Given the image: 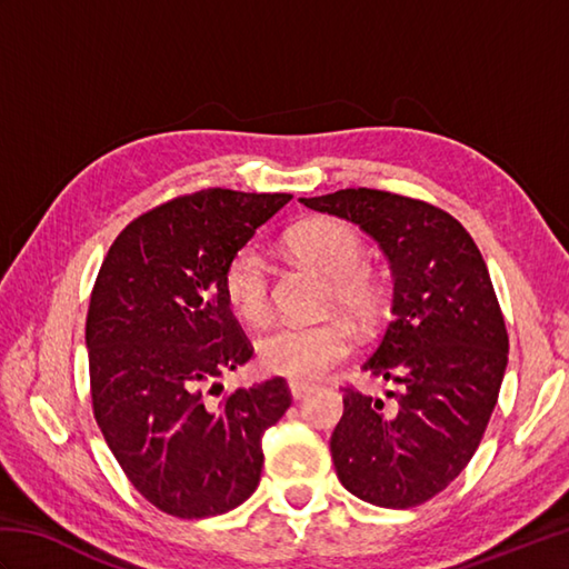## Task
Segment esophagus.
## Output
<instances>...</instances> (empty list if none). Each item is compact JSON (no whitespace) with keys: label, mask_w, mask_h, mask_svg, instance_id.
<instances>
[{"label":"esophagus","mask_w":569,"mask_h":569,"mask_svg":"<svg viewBox=\"0 0 569 569\" xmlns=\"http://www.w3.org/2000/svg\"><path fill=\"white\" fill-rule=\"evenodd\" d=\"M288 391H291L296 401H300V398H306L312 391V383H308V381H288Z\"/></svg>","instance_id":"esophagus-1"}]
</instances>
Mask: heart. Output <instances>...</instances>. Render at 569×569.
<instances>
[{"instance_id":"b5f03b06","label":"heart","mask_w":569,"mask_h":569,"mask_svg":"<svg viewBox=\"0 0 569 569\" xmlns=\"http://www.w3.org/2000/svg\"><path fill=\"white\" fill-rule=\"evenodd\" d=\"M291 247L300 259L332 278V300L357 320H371L381 308V286L367 263V244L355 227L318 220L296 229ZM229 308L247 322H261L271 310V271L259 247L247 244L229 257L222 271ZM352 337L340 320H281L257 342L259 365L293 381L322 377L349 355Z\"/></svg>"}]
</instances>
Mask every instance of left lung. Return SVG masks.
Returning a JSON list of instances; mask_svg holds the SVG:
<instances>
[{"label": "left lung", "instance_id": "obj_1", "mask_svg": "<svg viewBox=\"0 0 569 569\" xmlns=\"http://www.w3.org/2000/svg\"><path fill=\"white\" fill-rule=\"evenodd\" d=\"M300 202L359 224L391 261L393 320L361 369L393 389L379 398L342 386L330 452L355 497L413 509L469 465L499 401L509 332L487 263L430 202L373 188Z\"/></svg>", "mask_w": 569, "mask_h": 569}]
</instances>
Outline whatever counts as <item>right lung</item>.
I'll return each mask as SVG.
<instances>
[{
    "label": "right lung",
    "instance_id": "right-lung-1",
    "mask_svg": "<svg viewBox=\"0 0 569 569\" xmlns=\"http://www.w3.org/2000/svg\"><path fill=\"white\" fill-rule=\"evenodd\" d=\"M291 198L224 188L173 198L131 220L100 266L84 325L92 413L127 479L163 513L220 516L259 487L261 435L291 391L276 377L222 393L217 379L253 355L222 271Z\"/></svg>",
    "mask_w": 569,
    "mask_h": 569
}]
</instances>
